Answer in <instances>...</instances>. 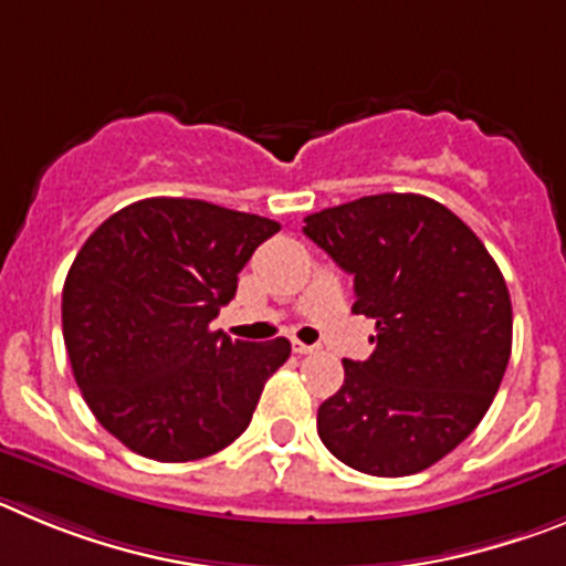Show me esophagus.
<instances>
[{
	"instance_id": "34e87169",
	"label": "esophagus",
	"mask_w": 566,
	"mask_h": 566,
	"mask_svg": "<svg viewBox=\"0 0 566 566\" xmlns=\"http://www.w3.org/2000/svg\"><path fill=\"white\" fill-rule=\"evenodd\" d=\"M292 352L294 354H314L317 352V345H306V343H300V339H292Z\"/></svg>"
}]
</instances>
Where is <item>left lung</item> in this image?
I'll return each mask as SVG.
<instances>
[{
    "label": "left lung",
    "instance_id": "obj_1",
    "mask_svg": "<svg viewBox=\"0 0 566 566\" xmlns=\"http://www.w3.org/2000/svg\"><path fill=\"white\" fill-rule=\"evenodd\" d=\"M303 232L354 274L352 312L377 323L371 357L343 359V388L319 405V439L371 476L431 468L482 422L507 368L513 306L496 260L411 192L323 209Z\"/></svg>",
    "mask_w": 566,
    "mask_h": 566
}]
</instances>
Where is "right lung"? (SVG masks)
Segmentation results:
<instances>
[{
	"instance_id": "obj_1",
	"label": "right lung",
	"mask_w": 566,
	"mask_h": 566,
	"mask_svg": "<svg viewBox=\"0 0 566 566\" xmlns=\"http://www.w3.org/2000/svg\"><path fill=\"white\" fill-rule=\"evenodd\" d=\"M274 232L260 214L147 198L84 240L64 280V345L93 417L133 453L195 462L249 428L292 343L229 339L209 323Z\"/></svg>"
}]
</instances>
